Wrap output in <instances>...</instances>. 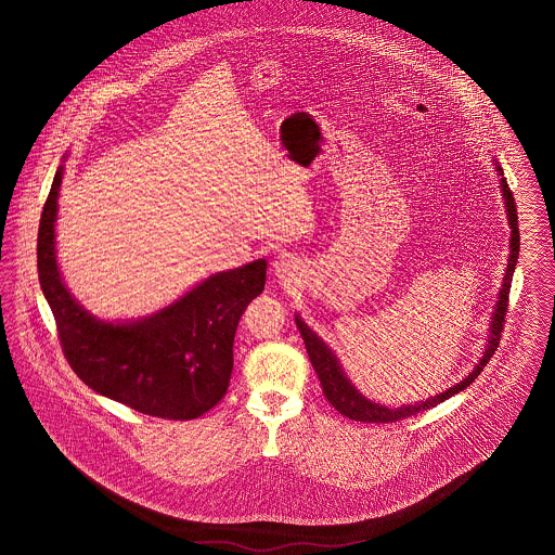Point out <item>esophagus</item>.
<instances>
[{"label": "esophagus", "instance_id": "esophagus-1", "mask_svg": "<svg viewBox=\"0 0 555 555\" xmlns=\"http://www.w3.org/2000/svg\"><path fill=\"white\" fill-rule=\"evenodd\" d=\"M272 274L283 283H293L299 274V266L289 254H281L272 260Z\"/></svg>", "mask_w": 555, "mask_h": 555}]
</instances>
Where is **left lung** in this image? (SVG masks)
<instances>
[{
    "label": "left lung",
    "instance_id": "left-lung-1",
    "mask_svg": "<svg viewBox=\"0 0 555 555\" xmlns=\"http://www.w3.org/2000/svg\"><path fill=\"white\" fill-rule=\"evenodd\" d=\"M493 166H495V172L500 177L503 204H505L503 208L507 211V224L512 229V235H509V256H507V264H505L502 289L498 293V301H495L493 317H491V324H489L487 344H485V351H482L480 360L476 362L473 372H468V376H464L460 383H455L453 387H449L443 393H437V396L428 397V399H423V401H416V403H403L399 408H389V405L376 403V401H372L369 397L362 396L358 391V387L347 378L337 353L318 337L317 333L301 320L299 314H295V324H297V328L301 333V339H304L306 349H308L310 362H312V366L317 370L322 391H324V396H326V399L331 401V405L339 414H344V416L351 418V421H360V423H396V421H403L408 416H414V414L424 412L428 408H435L437 403H441V401H446L449 397L464 391L475 380L476 376L482 372V369L487 366L491 356L495 353V349L500 345V337H502L503 322H505L503 318H505V312H507V295H509V287H512V276H514L516 262H518L520 231H518L516 204H514V197H512V191L507 186V181L503 177V168L498 159H493Z\"/></svg>",
    "mask_w": 555,
    "mask_h": 555
}]
</instances>
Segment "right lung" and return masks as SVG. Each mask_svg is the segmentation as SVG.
Returning a JSON list of instances; mask_svg holds the SVG:
<instances>
[{
    "label": "right lung",
    "mask_w": 555,
    "mask_h": 555,
    "mask_svg": "<svg viewBox=\"0 0 555 555\" xmlns=\"http://www.w3.org/2000/svg\"><path fill=\"white\" fill-rule=\"evenodd\" d=\"M62 177L64 166H57L41 214L37 268L70 369L95 393L141 414L199 418L227 393L238 320L264 291V258L211 274L150 317L120 322L93 317L68 291L57 266Z\"/></svg>",
    "instance_id": "1"
}]
</instances>
